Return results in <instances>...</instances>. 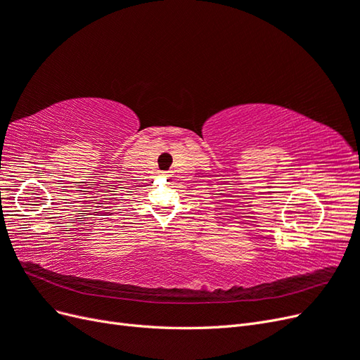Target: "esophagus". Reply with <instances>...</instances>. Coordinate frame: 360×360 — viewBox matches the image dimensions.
Segmentation results:
<instances>
[{"instance_id":"obj_1","label":"esophagus","mask_w":360,"mask_h":360,"mask_svg":"<svg viewBox=\"0 0 360 360\" xmlns=\"http://www.w3.org/2000/svg\"><path fill=\"white\" fill-rule=\"evenodd\" d=\"M160 177H162V179H167V177H168V174L163 172V174H160Z\"/></svg>"}]
</instances>
